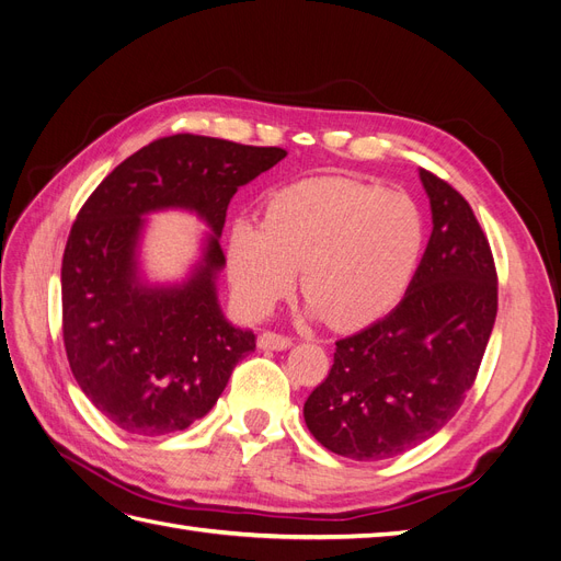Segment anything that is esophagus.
Segmentation results:
<instances>
[{
	"label": "esophagus",
	"mask_w": 561,
	"mask_h": 561,
	"mask_svg": "<svg viewBox=\"0 0 561 561\" xmlns=\"http://www.w3.org/2000/svg\"><path fill=\"white\" fill-rule=\"evenodd\" d=\"M257 346L262 351H287L293 346V339L276 334V332H262L257 339Z\"/></svg>",
	"instance_id": "esophagus-1"
}]
</instances>
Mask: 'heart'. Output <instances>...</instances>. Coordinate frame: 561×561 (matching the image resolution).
<instances>
[{"label": "heart", "mask_w": 561, "mask_h": 561, "mask_svg": "<svg viewBox=\"0 0 561 561\" xmlns=\"http://www.w3.org/2000/svg\"><path fill=\"white\" fill-rule=\"evenodd\" d=\"M423 248V217L402 192L344 178L283 186L266 217H239L227 239L236 299L266 316L301 290L313 318L353 328L383 316L404 293Z\"/></svg>", "instance_id": "b5f03b06"}]
</instances>
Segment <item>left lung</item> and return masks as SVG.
Segmentation results:
<instances>
[{
	"instance_id": "1",
	"label": "left lung",
	"mask_w": 561,
	"mask_h": 561,
	"mask_svg": "<svg viewBox=\"0 0 561 561\" xmlns=\"http://www.w3.org/2000/svg\"><path fill=\"white\" fill-rule=\"evenodd\" d=\"M433 231L398 307L339 339L334 365L304 421L353 461H381L426 443L458 412L494 330L499 290L489 241L468 201L419 168Z\"/></svg>"
}]
</instances>
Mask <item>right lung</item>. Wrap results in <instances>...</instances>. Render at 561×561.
Returning a JSON list of instances; mask_svg holds the SVG:
<instances>
[{"label": "right lung", "mask_w": 561, "mask_h": 561, "mask_svg": "<svg viewBox=\"0 0 561 561\" xmlns=\"http://www.w3.org/2000/svg\"><path fill=\"white\" fill-rule=\"evenodd\" d=\"M280 147L180 133L135 151L83 203L62 254V339L95 410L133 435H168L206 416L252 330L217 297L227 208L239 186L274 168ZM182 209L209 227L184 279L151 282L141 266L146 217Z\"/></svg>", "instance_id": "obj_1"}]
</instances>
